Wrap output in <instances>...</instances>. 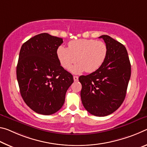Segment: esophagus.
<instances>
[{
	"instance_id": "esophagus-1",
	"label": "esophagus",
	"mask_w": 147,
	"mask_h": 147,
	"mask_svg": "<svg viewBox=\"0 0 147 147\" xmlns=\"http://www.w3.org/2000/svg\"><path fill=\"white\" fill-rule=\"evenodd\" d=\"M78 76H74V81H77L78 80Z\"/></svg>"
}]
</instances>
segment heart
<instances>
[{"mask_svg":"<svg viewBox=\"0 0 147 147\" xmlns=\"http://www.w3.org/2000/svg\"><path fill=\"white\" fill-rule=\"evenodd\" d=\"M107 55L105 43L94 39L73 40L68 44V48L60 46L57 49L58 58L64 68L69 69L78 61L79 64L71 69L75 74L96 71L102 66Z\"/></svg>","mask_w":147,"mask_h":147,"instance_id":"obj_1","label":"heart"}]
</instances>
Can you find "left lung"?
Listing matches in <instances>:
<instances>
[{
  "label": "left lung",
  "instance_id": "left-lung-1",
  "mask_svg": "<svg viewBox=\"0 0 147 147\" xmlns=\"http://www.w3.org/2000/svg\"><path fill=\"white\" fill-rule=\"evenodd\" d=\"M107 46L102 66L89 75L81 76V98L85 109L94 116L105 117L124 102L131 76V64L126 47L107 35L99 37Z\"/></svg>",
  "mask_w": 147,
  "mask_h": 147
}]
</instances>
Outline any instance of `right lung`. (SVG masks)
I'll use <instances>...</instances> for the list:
<instances>
[{
	"label": "right lung",
	"mask_w": 147,
	"mask_h": 147,
	"mask_svg": "<svg viewBox=\"0 0 147 147\" xmlns=\"http://www.w3.org/2000/svg\"><path fill=\"white\" fill-rule=\"evenodd\" d=\"M62 38L47 33L24 43L17 65V79L24 102L37 113L49 115L63 105L73 76L61 66L57 49Z\"/></svg>",
	"instance_id": "add662e5"
}]
</instances>
